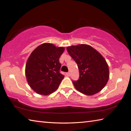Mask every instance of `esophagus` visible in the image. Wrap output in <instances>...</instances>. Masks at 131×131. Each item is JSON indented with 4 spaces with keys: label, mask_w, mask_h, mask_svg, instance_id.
Here are the masks:
<instances>
[{
    "label": "esophagus",
    "mask_w": 131,
    "mask_h": 131,
    "mask_svg": "<svg viewBox=\"0 0 131 131\" xmlns=\"http://www.w3.org/2000/svg\"><path fill=\"white\" fill-rule=\"evenodd\" d=\"M66 74L67 76H70V72H67L66 73Z\"/></svg>",
    "instance_id": "obj_1"
}]
</instances>
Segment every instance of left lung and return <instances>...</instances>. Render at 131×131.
<instances>
[{
  "instance_id": "1",
  "label": "left lung",
  "mask_w": 131,
  "mask_h": 131,
  "mask_svg": "<svg viewBox=\"0 0 131 131\" xmlns=\"http://www.w3.org/2000/svg\"><path fill=\"white\" fill-rule=\"evenodd\" d=\"M67 51L78 65L79 79L72 81L76 89L87 95L101 91L109 78L108 67L104 58L87 44L70 46Z\"/></svg>"
}]
</instances>
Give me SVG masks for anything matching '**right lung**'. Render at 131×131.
<instances>
[{
    "mask_svg": "<svg viewBox=\"0 0 131 131\" xmlns=\"http://www.w3.org/2000/svg\"><path fill=\"white\" fill-rule=\"evenodd\" d=\"M63 51V47L44 43L31 53L26 64L25 74L29 85L37 94L47 95L58 89L64 78L60 73L59 62Z\"/></svg>",
    "mask_w": 131,
    "mask_h": 131,
    "instance_id": "add662e5",
    "label": "right lung"
}]
</instances>
